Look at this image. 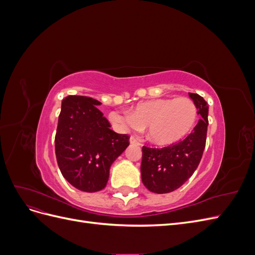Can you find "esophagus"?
Returning a JSON list of instances; mask_svg holds the SVG:
<instances>
[{"label": "esophagus", "mask_w": 255, "mask_h": 255, "mask_svg": "<svg viewBox=\"0 0 255 255\" xmlns=\"http://www.w3.org/2000/svg\"><path fill=\"white\" fill-rule=\"evenodd\" d=\"M129 142L132 143V144H138V145H139L140 144V139H139V138H137L136 136H130Z\"/></svg>", "instance_id": "34e87169"}]
</instances>
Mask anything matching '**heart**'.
<instances>
[{
    "instance_id": "heart-1",
    "label": "heart",
    "mask_w": 255,
    "mask_h": 255,
    "mask_svg": "<svg viewBox=\"0 0 255 255\" xmlns=\"http://www.w3.org/2000/svg\"><path fill=\"white\" fill-rule=\"evenodd\" d=\"M114 125L128 128H144L149 139L156 144H171L181 140L194 127L197 107L190 99L160 98L137 104L128 114L114 112Z\"/></svg>"
}]
</instances>
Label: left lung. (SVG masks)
Returning a JSON list of instances; mask_svg holds the SVG:
<instances>
[{
	"label": "left lung",
	"instance_id": "8db88e82",
	"mask_svg": "<svg viewBox=\"0 0 255 255\" xmlns=\"http://www.w3.org/2000/svg\"><path fill=\"white\" fill-rule=\"evenodd\" d=\"M188 95L201 116L194 130L184 140L164 148L142 146L141 180L144 186L155 194H168L180 188L194 174L203 155L208 105L198 94Z\"/></svg>",
	"mask_w": 255,
	"mask_h": 255
}]
</instances>
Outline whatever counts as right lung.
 Returning <instances> with one entry per match:
<instances>
[{
  "label": "right lung",
  "instance_id": "obj_1",
  "mask_svg": "<svg viewBox=\"0 0 255 255\" xmlns=\"http://www.w3.org/2000/svg\"><path fill=\"white\" fill-rule=\"evenodd\" d=\"M98 100L68 96L61 102L55 135V154L60 172L82 191L102 190L110 168L129 144L128 134H117L97 109Z\"/></svg>",
  "mask_w": 255,
  "mask_h": 255
}]
</instances>
